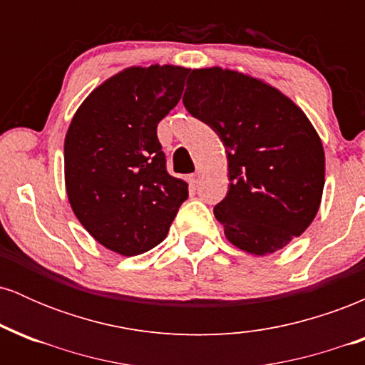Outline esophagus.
Listing matches in <instances>:
<instances>
[{"label":"esophagus","mask_w":365,"mask_h":365,"mask_svg":"<svg viewBox=\"0 0 365 365\" xmlns=\"http://www.w3.org/2000/svg\"><path fill=\"white\" fill-rule=\"evenodd\" d=\"M200 178H202V173H200V171H195V173L188 175V182H190L192 185H197V183L200 182Z\"/></svg>","instance_id":"esophagus-1"}]
</instances>
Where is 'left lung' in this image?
I'll list each match as a JSON object with an SVG mask.
<instances>
[{"instance_id": "8db88e82", "label": "left lung", "mask_w": 365, "mask_h": 365, "mask_svg": "<svg viewBox=\"0 0 365 365\" xmlns=\"http://www.w3.org/2000/svg\"><path fill=\"white\" fill-rule=\"evenodd\" d=\"M183 104L225 145L230 187L215 216L226 238L266 255L302 235L324 188V149L305 113L269 83L220 66L192 70Z\"/></svg>"}]
</instances>
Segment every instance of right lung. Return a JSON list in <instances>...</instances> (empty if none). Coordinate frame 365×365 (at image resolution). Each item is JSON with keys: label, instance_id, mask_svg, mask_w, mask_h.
I'll list each match as a JSON object with an SVG mask.
<instances>
[{"label": "right lung", "instance_id": "obj_1", "mask_svg": "<svg viewBox=\"0 0 365 365\" xmlns=\"http://www.w3.org/2000/svg\"><path fill=\"white\" fill-rule=\"evenodd\" d=\"M188 68L130 66L96 87L65 137L70 206L94 240L120 255L161 244L188 185L166 171L158 123L177 106Z\"/></svg>", "mask_w": 365, "mask_h": 365}]
</instances>
